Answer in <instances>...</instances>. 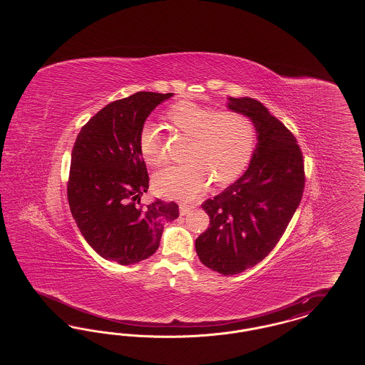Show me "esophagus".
Returning <instances> with one entry per match:
<instances>
[{
	"label": "esophagus",
	"mask_w": 365,
	"mask_h": 365,
	"mask_svg": "<svg viewBox=\"0 0 365 365\" xmlns=\"http://www.w3.org/2000/svg\"><path fill=\"white\" fill-rule=\"evenodd\" d=\"M192 208H194V207H191L189 204H185V202H180V204H179V210H180V215H182V216L190 213V210Z\"/></svg>",
	"instance_id": "esophagus-1"
}]
</instances>
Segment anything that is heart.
I'll use <instances>...</instances> for the list:
<instances>
[{
    "mask_svg": "<svg viewBox=\"0 0 365 365\" xmlns=\"http://www.w3.org/2000/svg\"><path fill=\"white\" fill-rule=\"evenodd\" d=\"M167 119L190 137L191 143L186 156L189 163L157 174L155 185L160 194L191 200L208 186L210 179L223 186L235 180L247 167L256 143V128L247 115L238 110L216 112L182 101L167 112ZM139 150L153 167L167 163L163 139L150 123L143 124L139 131Z\"/></svg>",
    "mask_w": 365,
    "mask_h": 365,
    "instance_id": "obj_1",
    "label": "heart"
}]
</instances>
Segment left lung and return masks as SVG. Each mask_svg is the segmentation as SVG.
Segmentation results:
<instances>
[{
  "instance_id": "left-lung-1",
  "label": "left lung",
  "mask_w": 365,
  "mask_h": 365,
  "mask_svg": "<svg viewBox=\"0 0 365 365\" xmlns=\"http://www.w3.org/2000/svg\"><path fill=\"white\" fill-rule=\"evenodd\" d=\"M228 108L255 123L257 146L245 174L202 202L209 227L195 240L201 262L222 275H237L264 260L298 208L305 171L293 133L260 101L228 98Z\"/></svg>"
}]
</instances>
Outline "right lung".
I'll return each instance as SVG.
<instances>
[{"mask_svg": "<svg viewBox=\"0 0 365 365\" xmlns=\"http://www.w3.org/2000/svg\"><path fill=\"white\" fill-rule=\"evenodd\" d=\"M173 93L138 91L98 110L81 128L72 155L67 195L87 243L105 260L122 265L150 257L165 222L179 207L156 200L140 204L149 175L139 150V131L150 112Z\"/></svg>", "mask_w": 365, "mask_h": 365, "instance_id": "right-lung-1", "label": "right lung"}]
</instances>
